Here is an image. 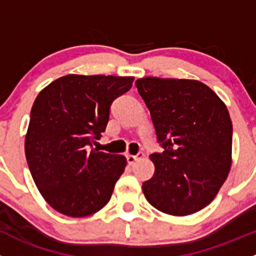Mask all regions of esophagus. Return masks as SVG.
<instances>
[{"instance_id":"34e87169","label":"esophagus","mask_w":256,"mask_h":256,"mask_svg":"<svg viewBox=\"0 0 256 256\" xmlns=\"http://www.w3.org/2000/svg\"><path fill=\"white\" fill-rule=\"evenodd\" d=\"M145 158V155H144L142 152H138V155H126V160H128V165H134L136 161L141 160V158Z\"/></svg>"}]
</instances>
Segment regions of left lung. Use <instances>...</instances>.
I'll return each instance as SVG.
<instances>
[{
	"mask_svg": "<svg viewBox=\"0 0 256 256\" xmlns=\"http://www.w3.org/2000/svg\"><path fill=\"white\" fill-rule=\"evenodd\" d=\"M135 85L164 148L150 156L155 174L142 184L144 195L165 214L200 212L214 200L232 168L226 106L196 80L144 78Z\"/></svg>",
	"mask_w": 256,
	"mask_h": 256,
	"instance_id": "obj_1",
	"label": "left lung"
}]
</instances>
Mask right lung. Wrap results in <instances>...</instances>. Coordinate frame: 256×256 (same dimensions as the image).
I'll use <instances>...</instances> for the list:
<instances>
[{"label": "right lung", "mask_w": 256, "mask_h": 256, "mask_svg": "<svg viewBox=\"0 0 256 256\" xmlns=\"http://www.w3.org/2000/svg\"><path fill=\"white\" fill-rule=\"evenodd\" d=\"M132 82V76L71 74L37 95L24 154L37 188L56 212L84 218L110 202L126 158L91 148L105 131L112 101Z\"/></svg>", "instance_id": "obj_1"}]
</instances>
